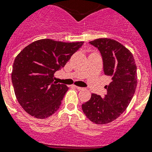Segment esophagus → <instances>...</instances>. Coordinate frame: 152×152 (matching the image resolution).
<instances>
[{
    "label": "esophagus",
    "instance_id": "esophagus-1",
    "mask_svg": "<svg viewBox=\"0 0 152 152\" xmlns=\"http://www.w3.org/2000/svg\"><path fill=\"white\" fill-rule=\"evenodd\" d=\"M76 89H77V90H83L84 89L83 87H80V86H76Z\"/></svg>",
    "mask_w": 152,
    "mask_h": 152
}]
</instances>
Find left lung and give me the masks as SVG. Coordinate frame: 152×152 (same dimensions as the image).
<instances>
[{
    "instance_id": "1",
    "label": "left lung",
    "mask_w": 152,
    "mask_h": 152,
    "mask_svg": "<svg viewBox=\"0 0 152 152\" xmlns=\"http://www.w3.org/2000/svg\"><path fill=\"white\" fill-rule=\"evenodd\" d=\"M90 44L100 51L104 74L111 82L105 86L104 97L92 94L82 109L92 122L104 124L117 119L129 105L137 86V67L131 52L117 41L98 39Z\"/></svg>"
}]
</instances>
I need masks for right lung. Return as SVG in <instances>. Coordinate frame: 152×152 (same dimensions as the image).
Masks as SVG:
<instances>
[{
    "mask_svg": "<svg viewBox=\"0 0 152 152\" xmlns=\"http://www.w3.org/2000/svg\"><path fill=\"white\" fill-rule=\"evenodd\" d=\"M83 43L41 39L16 56L11 80L18 101L28 114L44 119L58 110L69 88L54 81V73Z\"/></svg>",
    "mask_w": 152,
    "mask_h": 152,
    "instance_id": "right-lung-1",
    "label": "right lung"
}]
</instances>
